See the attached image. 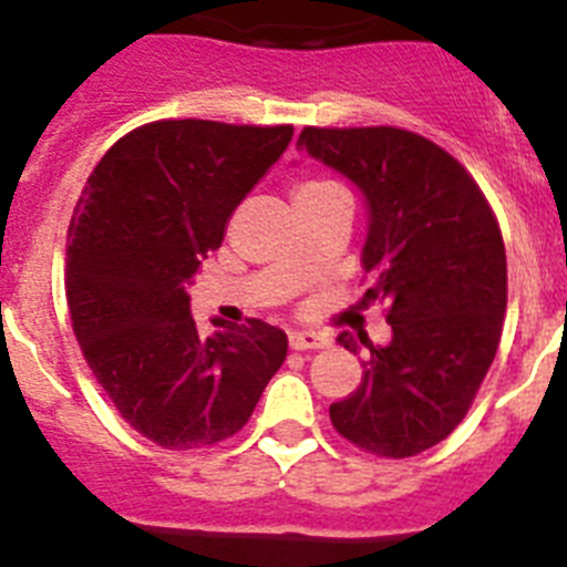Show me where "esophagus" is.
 Instances as JSON below:
<instances>
[{"instance_id":"obj_1","label":"esophagus","mask_w":567,"mask_h":567,"mask_svg":"<svg viewBox=\"0 0 567 567\" xmlns=\"http://www.w3.org/2000/svg\"><path fill=\"white\" fill-rule=\"evenodd\" d=\"M329 343H332V340L323 332H289V346L298 349V352H307V349H327Z\"/></svg>"}]
</instances>
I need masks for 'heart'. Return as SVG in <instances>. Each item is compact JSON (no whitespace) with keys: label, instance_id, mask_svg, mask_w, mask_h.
Returning <instances> with one entry per match:
<instances>
[{"label":"heart","instance_id":"b5f03b06","mask_svg":"<svg viewBox=\"0 0 567 567\" xmlns=\"http://www.w3.org/2000/svg\"><path fill=\"white\" fill-rule=\"evenodd\" d=\"M334 187H338V184L332 182H307V184H300L295 195H312V193H323V189H334Z\"/></svg>","mask_w":567,"mask_h":567}]
</instances>
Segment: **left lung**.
<instances>
[{
  "label": "left lung",
  "instance_id": "obj_1",
  "mask_svg": "<svg viewBox=\"0 0 567 567\" xmlns=\"http://www.w3.org/2000/svg\"><path fill=\"white\" fill-rule=\"evenodd\" d=\"M298 147L363 195L360 267L365 300H385L392 340L340 332L372 358L332 425L378 457H414L445 440L468 412L503 334L508 272L485 195L452 155L398 127H307Z\"/></svg>",
  "mask_w": 567,
  "mask_h": 567
}]
</instances>
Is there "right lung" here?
<instances>
[{
	"mask_svg": "<svg viewBox=\"0 0 567 567\" xmlns=\"http://www.w3.org/2000/svg\"><path fill=\"white\" fill-rule=\"evenodd\" d=\"M292 133L144 124L104 153L79 195L64 267L73 332L118 414L155 445L233 437L287 360V334L264 320H213L221 332L198 334L189 284Z\"/></svg>",
	"mask_w": 567,
	"mask_h": 567,
	"instance_id": "1",
	"label": "right lung"
}]
</instances>
